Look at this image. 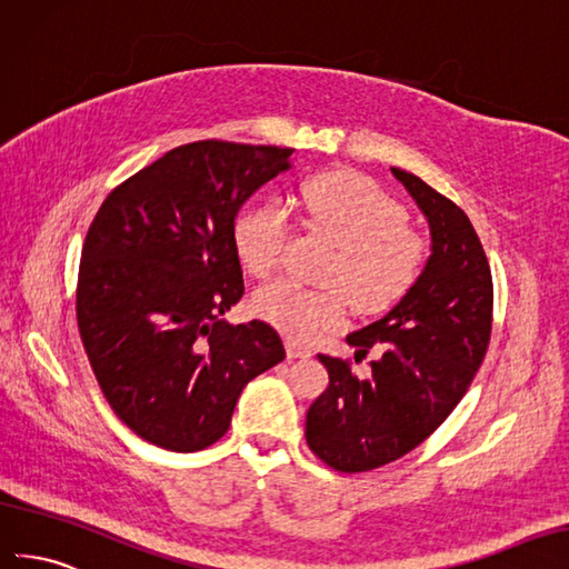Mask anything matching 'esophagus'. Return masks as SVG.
Returning a JSON list of instances; mask_svg holds the SVG:
<instances>
[{
  "label": "esophagus",
  "instance_id": "esophagus-1",
  "mask_svg": "<svg viewBox=\"0 0 569 569\" xmlns=\"http://www.w3.org/2000/svg\"><path fill=\"white\" fill-rule=\"evenodd\" d=\"M286 352H288L290 360H298V357H310L312 355L310 348H305L302 343H298V340H293V338L286 340Z\"/></svg>",
  "mask_w": 569,
  "mask_h": 569
}]
</instances>
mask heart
I'll return each mask as SVG.
<instances>
[{"label": "heart", "mask_w": 569, "mask_h": 569, "mask_svg": "<svg viewBox=\"0 0 569 569\" xmlns=\"http://www.w3.org/2000/svg\"><path fill=\"white\" fill-rule=\"evenodd\" d=\"M300 204L307 223L338 246L327 279L343 286L357 307L386 310L415 286L427 246L405 226V209L377 183L357 173H319L300 188ZM288 233L290 221L281 204L242 212L236 223L242 267L257 279H269L281 267ZM252 307L257 317L296 340H312L346 317L340 290L305 288L296 281L259 288Z\"/></svg>", "instance_id": "obj_1"}]
</instances>
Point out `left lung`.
I'll use <instances>...</instances> for the list:
<instances>
[{"mask_svg":"<svg viewBox=\"0 0 569 569\" xmlns=\"http://www.w3.org/2000/svg\"><path fill=\"white\" fill-rule=\"evenodd\" d=\"M429 223L431 254L415 286L369 327L348 333L355 362L379 348L371 377L319 355L329 386L307 410L305 438L338 472L402 458L443 425L467 393L491 340L493 281L472 221L419 176L391 167Z\"/></svg>","mask_w":569,"mask_h":569,"instance_id":"8db88e82","label":"left lung"}]
</instances>
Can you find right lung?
<instances>
[{
    "instance_id": "right-lung-1",
    "label": "right lung",
    "mask_w": 569,
    "mask_h": 569,
    "mask_svg": "<svg viewBox=\"0 0 569 569\" xmlns=\"http://www.w3.org/2000/svg\"><path fill=\"white\" fill-rule=\"evenodd\" d=\"M290 148L200 140L113 188L94 214L76 315L111 410L140 438L194 452L229 431L236 402L286 350L267 321L226 323L246 293L240 207L288 171Z\"/></svg>"
}]
</instances>
